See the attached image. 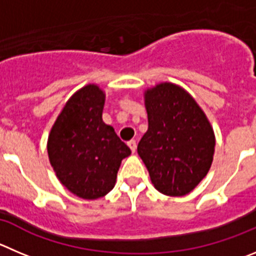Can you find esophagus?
I'll return each instance as SVG.
<instances>
[{
  "mask_svg": "<svg viewBox=\"0 0 256 256\" xmlns=\"http://www.w3.org/2000/svg\"><path fill=\"white\" fill-rule=\"evenodd\" d=\"M128 148H130L131 149V152H136V146H138V142H136V140H130V142H128Z\"/></svg>",
  "mask_w": 256,
  "mask_h": 256,
  "instance_id": "obj_1",
  "label": "esophagus"
}]
</instances>
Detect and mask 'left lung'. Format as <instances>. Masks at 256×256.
Instances as JSON below:
<instances>
[{
    "instance_id": "1",
    "label": "left lung",
    "mask_w": 256,
    "mask_h": 256,
    "mask_svg": "<svg viewBox=\"0 0 256 256\" xmlns=\"http://www.w3.org/2000/svg\"><path fill=\"white\" fill-rule=\"evenodd\" d=\"M145 106L149 128L138 154L159 192L173 197L187 194L211 168L214 130L190 93L172 83L148 90Z\"/></svg>"
}]
</instances>
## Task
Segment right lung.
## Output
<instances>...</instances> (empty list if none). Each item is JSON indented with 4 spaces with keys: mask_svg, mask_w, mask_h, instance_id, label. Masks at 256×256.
<instances>
[{
    "mask_svg": "<svg viewBox=\"0 0 256 256\" xmlns=\"http://www.w3.org/2000/svg\"><path fill=\"white\" fill-rule=\"evenodd\" d=\"M104 93L88 84L72 96L48 139V154L62 184L84 200L106 196L121 160L131 154L114 128L102 121Z\"/></svg>",
    "mask_w": 256,
    "mask_h": 256,
    "instance_id": "add662e5",
    "label": "right lung"
}]
</instances>
